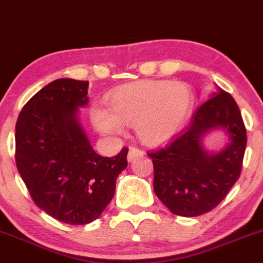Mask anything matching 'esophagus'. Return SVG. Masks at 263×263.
Here are the masks:
<instances>
[{"mask_svg":"<svg viewBox=\"0 0 263 263\" xmlns=\"http://www.w3.org/2000/svg\"><path fill=\"white\" fill-rule=\"evenodd\" d=\"M140 156H143V151L141 148H138V147H129V151H128V155H127V161L128 162H132L135 158H137V157Z\"/></svg>","mask_w":263,"mask_h":263,"instance_id":"esophagus-1","label":"esophagus"}]
</instances>
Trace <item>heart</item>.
Segmentation results:
<instances>
[{
    "instance_id": "1",
    "label": "heart",
    "mask_w": 263,
    "mask_h": 263,
    "mask_svg": "<svg viewBox=\"0 0 263 263\" xmlns=\"http://www.w3.org/2000/svg\"><path fill=\"white\" fill-rule=\"evenodd\" d=\"M192 104V92L184 83L138 80L112 92L108 110L93 107L91 119L102 134L117 136L122 126H135L143 143L158 146L177 134Z\"/></svg>"
}]
</instances>
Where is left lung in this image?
<instances>
[{
    "label": "left lung",
    "instance_id": "8db88e82",
    "mask_svg": "<svg viewBox=\"0 0 263 263\" xmlns=\"http://www.w3.org/2000/svg\"><path fill=\"white\" fill-rule=\"evenodd\" d=\"M216 127L226 128L232 141L221 153L209 155L201 147V138ZM246 143V127L236 101L219 87L218 93L195 110L186 128L148 153L156 195L176 215L209 213L240 177Z\"/></svg>",
    "mask_w": 263,
    "mask_h": 263
}]
</instances>
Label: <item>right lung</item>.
Segmentation results:
<instances>
[{
  "label": "right lung",
  "mask_w": 263,
  "mask_h": 263,
  "mask_svg": "<svg viewBox=\"0 0 263 263\" xmlns=\"http://www.w3.org/2000/svg\"><path fill=\"white\" fill-rule=\"evenodd\" d=\"M89 81L58 79L23 106L16 123V164L32 200L48 215L84 225L101 215L127 167V147L115 157L93 151L78 122Z\"/></svg>",
  "instance_id": "obj_1"
}]
</instances>
